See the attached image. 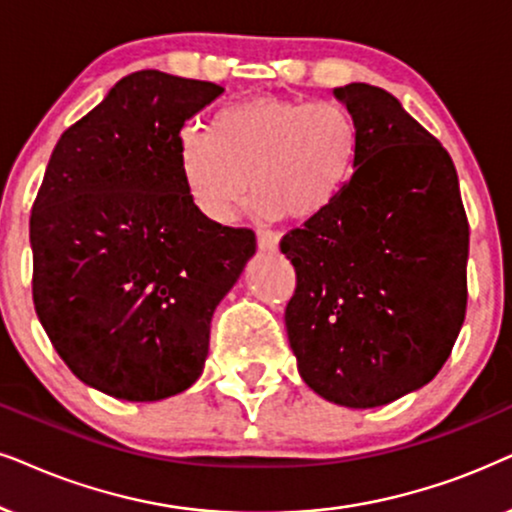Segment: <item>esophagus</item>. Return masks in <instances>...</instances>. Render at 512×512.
<instances>
[{
    "mask_svg": "<svg viewBox=\"0 0 512 512\" xmlns=\"http://www.w3.org/2000/svg\"><path fill=\"white\" fill-rule=\"evenodd\" d=\"M256 242H258V249L268 251V254H272V251H277V247H280V237L270 230H258Z\"/></svg>",
    "mask_w": 512,
    "mask_h": 512,
    "instance_id": "1",
    "label": "esophagus"
}]
</instances>
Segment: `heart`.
<instances>
[{
    "mask_svg": "<svg viewBox=\"0 0 512 512\" xmlns=\"http://www.w3.org/2000/svg\"><path fill=\"white\" fill-rule=\"evenodd\" d=\"M360 129L336 101L254 96L218 110L209 134L183 129L176 164L192 207L225 225L251 190L261 218L313 221L353 181Z\"/></svg>",
    "mask_w": 512,
    "mask_h": 512,
    "instance_id": "1",
    "label": "heart"
}]
</instances>
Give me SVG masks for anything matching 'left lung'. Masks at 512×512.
I'll return each instance as SVG.
<instances>
[{"instance_id":"8db88e82","label":"left lung","mask_w":512,"mask_h":512,"mask_svg":"<svg viewBox=\"0 0 512 512\" xmlns=\"http://www.w3.org/2000/svg\"><path fill=\"white\" fill-rule=\"evenodd\" d=\"M360 129L353 181L282 237L289 345L305 386L350 409L433 381L466 317L468 221L449 152L388 91L334 89Z\"/></svg>"}]
</instances>
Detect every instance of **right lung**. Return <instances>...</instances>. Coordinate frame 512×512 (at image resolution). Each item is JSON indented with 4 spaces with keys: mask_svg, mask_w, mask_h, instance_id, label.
Here are the masks:
<instances>
[{
    "mask_svg": "<svg viewBox=\"0 0 512 512\" xmlns=\"http://www.w3.org/2000/svg\"><path fill=\"white\" fill-rule=\"evenodd\" d=\"M221 94L159 70L119 79L37 192V317L72 374L117 400H167L202 376L216 305L256 254L254 232L207 221L178 174L181 129Z\"/></svg>",
    "mask_w": 512,
    "mask_h": 512,
    "instance_id": "add662e5",
    "label": "right lung"
}]
</instances>
